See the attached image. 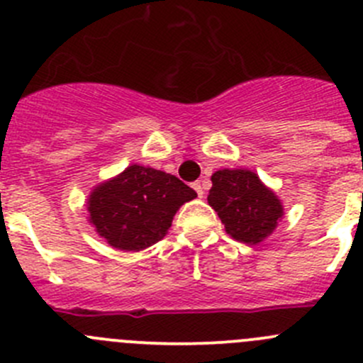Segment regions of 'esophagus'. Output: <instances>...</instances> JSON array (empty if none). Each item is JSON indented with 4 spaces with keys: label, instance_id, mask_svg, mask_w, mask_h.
<instances>
[{
    "label": "esophagus",
    "instance_id": "obj_1",
    "mask_svg": "<svg viewBox=\"0 0 363 363\" xmlns=\"http://www.w3.org/2000/svg\"><path fill=\"white\" fill-rule=\"evenodd\" d=\"M192 187H194V191L198 192V196H199V198H203V196H205V191H203V185H201V182H196V184L192 185Z\"/></svg>",
    "mask_w": 363,
    "mask_h": 363
}]
</instances>
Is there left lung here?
<instances>
[{"label": "left lung", "instance_id": "1", "mask_svg": "<svg viewBox=\"0 0 363 363\" xmlns=\"http://www.w3.org/2000/svg\"><path fill=\"white\" fill-rule=\"evenodd\" d=\"M208 203L235 240L258 244L272 233L283 216L274 192L246 169H223L213 172Z\"/></svg>", "mask_w": 363, "mask_h": 363}]
</instances>
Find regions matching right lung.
I'll return each instance as SVG.
<instances>
[{"mask_svg": "<svg viewBox=\"0 0 363 363\" xmlns=\"http://www.w3.org/2000/svg\"><path fill=\"white\" fill-rule=\"evenodd\" d=\"M196 196L176 176L130 165L94 189L89 199L91 223L110 246L140 251L164 239L176 210Z\"/></svg>", "mask_w": 363, "mask_h": 363, "instance_id": "1", "label": "right lung"}]
</instances>
